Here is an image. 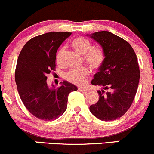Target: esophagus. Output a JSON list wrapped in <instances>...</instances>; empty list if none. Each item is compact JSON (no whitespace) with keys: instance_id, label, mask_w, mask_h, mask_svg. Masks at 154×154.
<instances>
[{"instance_id":"esophagus-1","label":"esophagus","mask_w":154,"mask_h":154,"mask_svg":"<svg viewBox=\"0 0 154 154\" xmlns=\"http://www.w3.org/2000/svg\"><path fill=\"white\" fill-rule=\"evenodd\" d=\"M78 91H81V92H86L88 91V89L85 88H82V87H79L78 88Z\"/></svg>"}]
</instances>
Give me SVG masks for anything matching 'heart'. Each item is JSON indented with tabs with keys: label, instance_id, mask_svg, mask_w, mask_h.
Wrapping results in <instances>:
<instances>
[{
	"label": "heart",
	"instance_id": "1",
	"mask_svg": "<svg viewBox=\"0 0 154 154\" xmlns=\"http://www.w3.org/2000/svg\"><path fill=\"white\" fill-rule=\"evenodd\" d=\"M72 45L77 52L83 55V59L93 69H98L103 64L105 56L103 50L100 48H92V43L84 37H77L72 41ZM64 48H60L56 56V61L58 64L61 62V57ZM90 72L85 66L79 69H74L66 72L65 79L68 82L77 85H82L87 82Z\"/></svg>",
	"mask_w": 154,
	"mask_h": 154
}]
</instances>
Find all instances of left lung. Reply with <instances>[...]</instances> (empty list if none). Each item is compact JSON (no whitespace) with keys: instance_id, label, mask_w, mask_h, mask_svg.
<instances>
[{"instance_id":"8db88e82","label":"left lung","mask_w":154,"mask_h":154,"mask_svg":"<svg viewBox=\"0 0 154 154\" xmlns=\"http://www.w3.org/2000/svg\"><path fill=\"white\" fill-rule=\"evenodd\" d=\"M91 37L103 48L105 59L91 82L103 90L98 91L99 100L90 111L102 121H112L123 116L135 98L140 79L137 56L128 41L110 32H96Z\"/></svg>"}]
</instances>
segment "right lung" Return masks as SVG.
Segmentation results:
<instances>
[{
    "mask_svg": "<svg viewBox=\"0 0 154 154\" xmlns=\"http://www.w3.org/2000/svg\"><path fill=\"white\" fill-rule=\"evenodd\" d=\"M71 34L52 32L38 35L28 40L19 55L15 81L19 96L26 109L40 119L51 121L62 115L69 94L77 90L66 81L51 89L46 82L48 75L56 71L58 48Z\"/></svg>",
    "mask_w": 154,
    "mask_h": 154,
    "instance_id": "right-lung-1",
    "label": "right lung"
}]
</instances>
